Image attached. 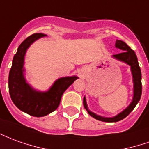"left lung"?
<instances>
[{
    "label": "left lung",
    "instance_id": "1",
    "mask_svg": "<svg viewBox=\"0 0 149 149\" xmlns=\"http://www.w3.org/2000/svg\"><path fill=\"white\" fill-rule=\"evenodd\" d=\"M115 47L118 49L122 50L123 52L119 54L112 56V57L116 59V60H119V61L125 63V64H128L129 66H131V72L132 74L133 81V97L132 102L129 104V106L126 109H124L122 112H120L119 114L115 115L114 117H102L101 115H98V114L92 112L91 111H89L87 103H86L85 97H84V99H83L84 107H85V110L88 111V113L90 116H92L93 118H96L99 121L107 122V123L118 122L126 118L133 111V109L135 108L136 104L139 102L140 97H141V93H142L141 71H140V68L139 66V64H138V60H137L136 53L133 50L131 49V47L126 42L122 41V40H116Z\"/></svg>",
    "mask_w": 149,
    "mask_h": 149
}]
</instances>
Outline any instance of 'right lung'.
Returning <instances> with one entry per match:
<instances>
[{
    "label": "right lung",
    "instance_id": "add662e5",
    "mask_svg": "<svg viewBox=\"0 0 149 149\" xmlns=\"http://www.w3.org/2000/svg\"><path fill=\"white\" fill-rule=\"evenodd\" d=\"M45 36L42 33L34 34L21 43L9 75V91L13 102L20 111L35 117H42L56 111L64 91L78 78L77 76L59 78L47 91L36 90L28 84L24 68L26 53L33 42Z\"/></svg>",
    "mask_w": 149,
    "mask_h": 149
}]
</instances>
